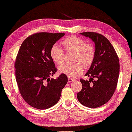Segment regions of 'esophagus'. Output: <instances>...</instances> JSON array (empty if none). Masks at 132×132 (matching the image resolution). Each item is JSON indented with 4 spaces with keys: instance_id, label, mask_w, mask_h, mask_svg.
<instances>
[{
    "instance_id": "1",
    "label": "esophagus",
    "mask_w": 132,
    "mask_h": 132,
    "mask_svg": "<svg viewBox=\"0 0 132 132\" xmlns=\"http://www.w3.org/2000/svg\"><path fill=\"white\" fill-rule=\"evenodd\" d=\"M75 79H73V78H70V77H68V82H73V81H75Z\"/></svg>"
}]
</instances>
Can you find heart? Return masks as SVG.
I'll use <instances>...</instances> for the list:
<instances>
[{"instance_id": "heart-1", "label": "heart", "mask_w": 132, "mask_h": 132, "mask_svg": "<svg viewBox=\"0 0 132 132\" xmlns=\"http://www.w3.org/2000/svg\"><path fill=\"white\" fill-rule=\"evenodd\" d=\"M62 44L67 52H74L73 62L72 64H64L59 66L58 71L70 78H74L80 75L84 71V67L91 65L95 57V52L94 46L88 44L81 38L71 36L62 41ZM52 60L57 65H61L64 62V51L57 46H52L50 52Z\"/></svg>"}]
</instances>
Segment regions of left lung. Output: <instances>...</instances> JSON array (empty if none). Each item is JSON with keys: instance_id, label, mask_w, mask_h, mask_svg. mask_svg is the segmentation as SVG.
Listing matches in <instances>:
<instances>
[{"instance_id": "left-lung-1", "label": "left lung", "mask_w": 132, "mask_h": 132, "mask_svg": "<svg viewBox=\"0 0 132 132\" xmlns=\"http://www.w3.org/2000/svg\"><path fill=\"white\" fill-rule=\"evenodd\" d=\"M95 44V55L85 76L89 81L80 79L82 89L77 93L79 102L86 107L95 108L109 101L116 89L120 73V64L116 52L103 35L95 32H83ZM95 77V81H93Z\"/></svg>"}]
</instances>
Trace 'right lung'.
I'll return each mask as SVG.
<instances>
[{
    "instance_id": "add662e5",
    "label": "right lung",
    "mask_w": 132,
    "mask_h": 132,
    "mask_svg": "<svg viewBox=\"0 0 132 132\" xmlns=\"http://www.w3.org/2000/svg\"><path fill=\"white\" fill-rule=\"evenodd\" d=\"M64 33L40 32L23 41L15 62V79L21 96L27 103L38 109H46L58 102L62 89L68 82L61 74L50 78L57 71L50 57V49Z\"/></svg>"
}]
</instances>
